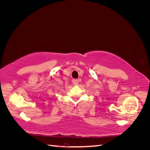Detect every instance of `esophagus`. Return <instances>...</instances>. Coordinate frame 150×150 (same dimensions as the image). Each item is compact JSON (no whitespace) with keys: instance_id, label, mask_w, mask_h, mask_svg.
<instances>
[{"instance_id":"obj_1","label":"esophagus","mask_w":150,"mask_h":150,"mask_svg":"<svg viewBox=\"0 0 150 150\" xmlns=\"http://www.w3.org/2000/svg\"><path fill=\"white\" fill-rule=\"evenodd\" d=\"M72 83H73V84L74 85H78V83H79V81H78V79H73L72 80Z\"/></svg>"}]
</instances>
